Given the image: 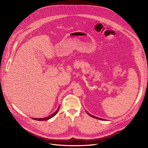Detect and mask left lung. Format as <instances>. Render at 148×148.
<instances>
[{
	"instance_id": "left-lung-1",
	"label": "left lung",
	"mask_w": 148,
	"mask_h": 148,
	"mask_svg": "<svg viewBox=\"0 0 148 148\" xmlns=\"http://www.w3.org/2000/svg\"><path fill=\"white\" fill-rule=\"evenodd\" d=\"M87 114H88V115L89 116H90L91 117H94V118H96V119H98V117H95V116H92V115H91V114H89L88 113V112L87 111Z\"/></svg>"
}]
</instances>
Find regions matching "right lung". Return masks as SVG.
I'll list each match as a JSON object with an SVG mask.
<instances>
[{
  "label": "right lung",
  "mask_w": 148,
  "mask_h": 148,
  "mask_svg": "<svg viewBox=\"0 0 148 148\" xmlns=\"http://www.w3.org/2000/svg\"><path fill=\"white\" fill-rule=\"evenodd\" d=\"M59 109H60V106H59V107L58 108L57 110L56 111L54 112L53 114H51V116H48V117H45V118H39V119H37V118H33V119H34V120H36V121H46V120H48V119H49L52 118V117H53L55 115L57 114V112H58V111Z\"/></svg>",
  "instance_id": "right-lung-1"
}]
</instances>
